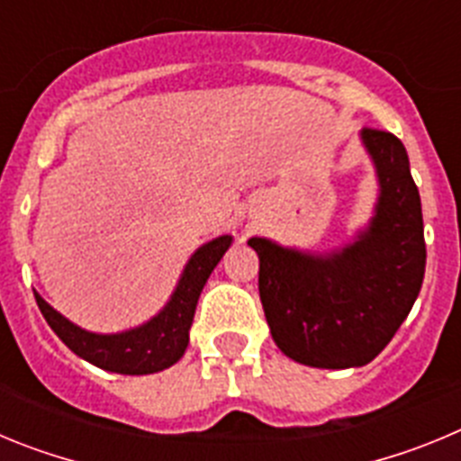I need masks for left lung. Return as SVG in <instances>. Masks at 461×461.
<instances>
[{
    "instance_id": "left-lung-1",
    "label": "left lung",
    "mask_w": 461,
    "mask_h": 461,
    "mask_svg": "<svg viewBox=\"0 0 461 461\" xmlns=\"http://www.w3.org/2000/svg\"><path fill=\"white\" fill-rule=\"evenodd\" d=\"M376 166V210L353 244L332 254L251 238L258 293L281 353L319 369L362 367L390 344L420 293L425 230L420 194L397 136L362 129Z\"/></svg>"
}]
</instances>
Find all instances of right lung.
Instances as JSON below:
<instances>
[{
    "mask_svg": "<svg viewBox=\"0 0 461 461\" xmlns=\"http://www.w3.org/2000/svg\"><path fill=\"white\" fill-rule=\"evenodd\" d=\"M230 242H233L230 235H221L203 244L186 263L180 284L170 295L168 304L152 321L126 332H117V335L87 332L55 312L39 293H34L36 304L52 332L83 360L92 362L105 372L129 374V376L161 372L185 356L198 297H201L207 276L217 267Z\"/></svg>",
    "mask_w": 461,
    "mask_h": 461,
    "instance_id": "obj_1",
    "label": "right lung"
}]
</instances>
